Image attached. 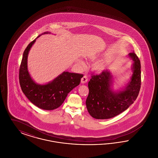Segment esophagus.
<instances>
[{
	"mask_svg": "<svg viewBox=\"0 0 158 158\" xmlns=\"http://www.w3.org/2000/svg\"><path fill=\"white\" fill-rule=\"evenodd\" d=\"M88 77L86 76H84L81 79V83H86L88 82Z\"/></svg>",
	"mask_w": 158,
	"mask_h": 158,
	"instance_id": "34e87169",
	"label": "esophagus"
}]
</instances>
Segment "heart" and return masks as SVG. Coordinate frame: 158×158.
Returning a JSON list of instances; mask_svg holds the SVG:
<instances>
[{
  "label": "heart",
  "mask_w": 158,
  "mask_h": 158,
  "mask_svg": "<svg viewBox=\"0 0 158 158\" xmlns=\"http://www.w3.org/2000/svg\"><path fill=\"white\" fill-rule=\"evenodd\" d=\"M79 63L83 66H85V63H84V62L83 61H80ZM106 62H104V61L98 62V63H97L95 64V68L97 70L102 71V70H103L105 69V67H106Z\"/></svg>",
  "instance_id": "1"
}]
</instances>
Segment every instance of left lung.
<instances>
[{"label":"left lung","instance_id":"8db88e82","mask_svg":"<svg viewBox=\"0 0 158 158\" xmlns=\"http://www.w3.org/2000/svg\"><path fill=\"white\" fill-rule=\"evenodd\" d=\"M128 55L133 60V73L124 90L112 91L110 87L112 76L107 70L99 75H91L86 105L92 117L96 119L113 118L127 110L136 99L141 86L140 61L134 52Z\"/></svg>","mask_w":158,"mask_h":158}]
</instances>
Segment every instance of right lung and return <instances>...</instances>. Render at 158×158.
<instances>
[{
	"label": "right lung",
	"instance_id": "obj_1",
	"mask_svg": "<svg viewBox=\"0 0 158 158\" xmlns=\"http://www.w3.org/2000/svg\"><path fill=\"white\" fill-rule=\"evenodd\" d=\"M35 41V39L31 42L23 54L19 72L20 86L23 94L33 104L43 110H53L59 107L68 94L79 85L83 75L64 72L52 82L44 85L35 83L27 68L28 54Z\"/></svg>",
	"mask_w": 158,
	"mask_h": 158
}]
</instances>
